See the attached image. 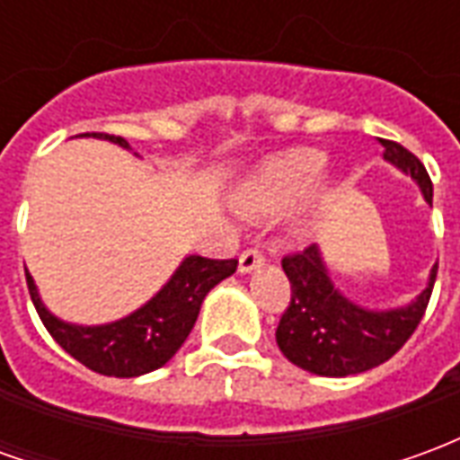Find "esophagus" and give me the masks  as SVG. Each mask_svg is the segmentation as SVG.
<instances>
[{
    "instance_id": "34e87169",
    "label": "esophagus",
    "mask_w": 460,
    "mask_h": 460,
    "mask_svg": "<svg viewBox=\"0 0 460 460\" xmlns=\"http://www.w3.org/2000/svg\"><path fill=\"white\" fill-rule=\"evenodd\" d=\"M263 266V256H261L259 249H249L243 251L239 256V273L241 276H246V273H253L256 269Z\"/></svg>"
}]
</instances>
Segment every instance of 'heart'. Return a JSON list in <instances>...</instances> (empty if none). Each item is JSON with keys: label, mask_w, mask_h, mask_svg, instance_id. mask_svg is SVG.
<instances>
[{"label": "heart", "mask_w": 460, "mask_h": 460, "mask_svg": "<svg viewBox=\"0 0 460 460\" xmlns=\"http://www.w3.org/2000/svg\"><path fill=\"white\" fill-rule=\"evenodd\" d=\"M328 155L313 147H290L256 162L231 194V207L246 221L286 217V236L308 241L325 224L342 184L325 173Z\"/></svg>", "instance_id": "obj_1"}]
</instances>
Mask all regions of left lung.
<instances>
[{
  "label": "left lung",
  "instance_id": "8db88e82",
  "mask_svg": "<svg viewBox=\"0 0 460 460\" xmlns=\"http://www.w3.org/2000/svg\"><path fill=\"white\" fill-rule=\"evenodd\" d=\"M385 160L416 181L421 197L431 207L434 187L426 167L411 152L382 140ZM436 269L431 266L424 290L396 308H367L332 283L320 246H310L298 256L283 259L290 280V305L276 330V342L288 362L318 376H347L379 367L394 355L424 318L431 298Z\"/></svg>",
  "mask_w": 460,
  "mask_h": 460
}]
</instances>
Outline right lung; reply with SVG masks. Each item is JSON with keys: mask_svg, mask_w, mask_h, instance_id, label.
Returning a JSON list of instances; mask_svg holds the SVG:
<instances>
[{"mask_svg": "<svg viewBox=\"0 0 460 460\" xmlns=\"http://www.w3.org/2000/svg\"><path fill=\"white\" fill-rule=\"evenodd\" d=\"M81 137H98L122 150H130V142L115 135L85 132ZM135 157H140L135 152ZM239 261H214L204 256H184L167 283L147 303L111 323L78 325L58 318L46 308L34 276L26 270V286L39 318L49 335L64 347L81 365L105 376H140L167 365L174 352L190 338L197 323L201 303L214 286L229 279Z\"/></svg>", "mask_w": 460, "mask_h": 460, "instance_id": "obj_1", "label": "right lung"}]
</instances>
